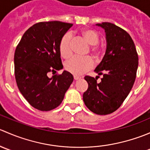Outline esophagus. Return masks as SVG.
<instances>
[{"mask_svg":"<svg viewBox=\"0 0 150 150\" xmlns=\"http://www.w3.org/2000/svg\"><path fill=\"white\" fill-rule=\"evenodd\" d=\"M74 79L75 80V81H78V80H80L81 79V78L78 76H74Z\"/></svg>","mask_w":150,"mask_h":150,"instance_id":"esophagus-1","label":"esophagus"}]
</instances>
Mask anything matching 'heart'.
I'll return each mask as SVG.
<instances>
[{"mask_svg":"<svg viewBox=\"0 0 150 150\" xmlns=\"http://www.w3.org/2000/svg\"><path fill=\"white\" fill-rule=\"evenodd\" d=\"M81 35L84 39L85 41L91 47V52L94 56H99L100 54L101 48L98 46L99 36L97 32L92 29H85L81 33ZM59 52L62 57L64 58H68L72 54L71 48V37L69 34H66L62 38L59 43ZM93 66L92 59L89 57H73L68 59L64 64L66 70L73 75L79 76L83 75L87 71L90 70Z\"/></svg>","mask_w":150,"mask_h":150,"instance_id":"b5f03b06","label":"heart"}]
</instances>
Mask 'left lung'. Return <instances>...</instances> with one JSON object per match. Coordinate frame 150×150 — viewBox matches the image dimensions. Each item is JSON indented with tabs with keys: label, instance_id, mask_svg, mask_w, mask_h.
<instances>
[{
	"label": "left lung",
	"instance_id": "left-lung-1",
	"mask_svg": "<svg viewBox=\"0 0 150 150\" xmlns=\"http://www.w3.org/2000/svg\"><path fill=\"white\" fill-rule=\"evenodd\" d=\"M105 31L107 48L102 62L94 72L103 75L100 82L97 77H85L88 84L83 95L86 107L101 115L117 110L131 91L139 65L135 45L126 31L110 22L96 24Z\"/></svg>",
	"mask_w": 150,
	"mask_h": 150
}]
</instances>
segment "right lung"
<instances>
[{
	"instance_id": "add662e5",
	"label": "right lung",
	"mask_w": 150,
	"mask_h": 150,
	"mask_svg": "<svg viewBox=\"0 0 150 150\" xmlns=\"http://www.w3.org/2000/svg\"><path fill=\"white\" fill-rule=\"evenodd\" d=\"M72 26L59 21L35 24L24 33L15 51L14 72L19 90L30 105L40 111L58 107L73 81L67 71L48 76L49 72L63 69L59 43Z\"/></svg>"
}]
</instances>
